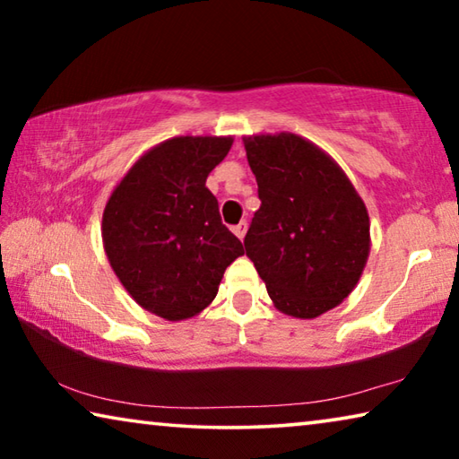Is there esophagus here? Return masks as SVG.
Returning a JSON list of instances; mask_svg holds the SVG:
<instances>
[{
    "mask_svg": "<svg viewBox=\"0 0 459 459\" xmlns=\"http://www.w3.org/2000/svg\"><path fill=\"white\" fill-rule=\"evenodd\" d=\"M232 232H235V235L243 240L245 238V235H247V222L243 221V222H238V224H235V227H232Z\"/></svg>",
    "mask_w": 459,
    "mask_h": 459,
    "instance_id": "1",
    "label": "esophagus"
}]
</instances>
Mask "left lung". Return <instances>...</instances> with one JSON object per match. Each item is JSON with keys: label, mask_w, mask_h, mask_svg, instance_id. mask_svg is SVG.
Listing matches in <instances>:
<instances>
[{"label": "left lung", "mask_w": 459, "mask_h": 459, "mask_svg": "<svg viewBox=\"0 0 459 459\" xmlns=\"http://www.w3.org/2000/svg\"><path fill=\"white\" fill-rule=\"evenodd\" d=\"M261 206L247 257L281 314L312 320L342 304L370 253V221L336 161L295 134L243 137Z\"/></svg>", "instance_id": "1"}]
</instances>
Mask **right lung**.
Instances as JSON below:
<instances>
[{
    "mask_svg": "<svg viewBox=\"0 0 459 459\" xmlns=\"http://www.w3.org/2000/svg\"><path fill=\"white\" fill-rule=\"evenodd\" d=\"M232 137L180 135L139 158L103 211V247L121 285L147 312L188 320L212 304L232 261L245 255L224 227L206 178Z\"/></svg>",
    "mask_w": 459,
    "mask_h": 459,
    "instance_id": "obj_1",
    "label": "right lung"
}]
</instances>
